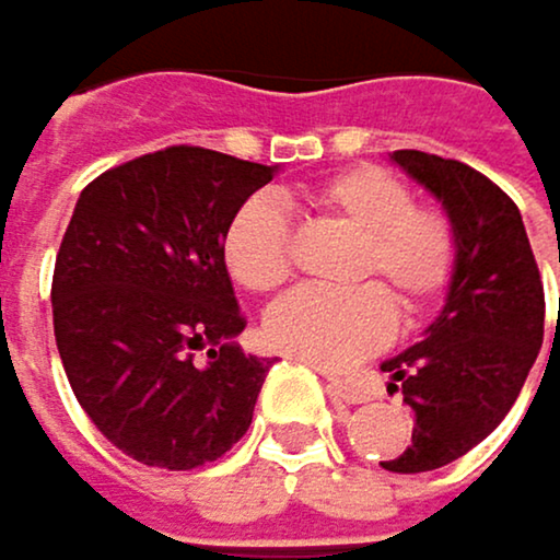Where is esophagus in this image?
Listing matches in <instances>:
<instances>
[{
	"mask_svg": "<svg viewBox=\"0 0 560 560\" xmlns=\"http://www.w3.org/2000/svg\"><path fill=\"white\" fill-rule=\"evenodd\" d=\"M326 390H329L332 397H340V401H347V405H363V401H371V394H366L360 384H350V381H343V377H329V381H326Z\"/></svg>",
	"mask_w": 560,
	"mask_h": 560,
	"instance_id": "obj_1",
	"label": "esophagus"
}]
</instances>
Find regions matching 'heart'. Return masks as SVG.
I'll return each instance as SVG.
<instances>
[{"instance_id": "1", "label": "heart", "mask_w": 560, "mask_h": 560, "mask_svg": "<svg viewBox=\"0 0 560 560\" xmlns=\"http://www.w3.org/2000/svg\"><path fill=\"white\" fill-rule=\"evenodd\" d=\"M313 200L363 234L353 278L381 275L401 308H421L445 292L455 271V231L439 210L415 207L411 186L384 166H350L313 186ZM224 261L234 282L271 292L292 271L289 213L275 197H252L228 224ZM394 305L381 285L295 289L265 316V336L289 357L347 366L387 343Z\"/></svg>"}]
</instances>
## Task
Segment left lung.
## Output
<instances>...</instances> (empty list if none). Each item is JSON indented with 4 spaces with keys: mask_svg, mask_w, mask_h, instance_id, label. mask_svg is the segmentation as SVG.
<instances>
[{
    "mask_svg": "<svg viewBox=\"0 0 560 560\" xmlns=\"http://www.w3.org/2000/svg\"><path fill=\"white\" fill-rule=\"evenodd\" d=\"M390 159L442 203L455 231L439 316L421 343L381 363L387 390H401L415 415L411 445L381 466L429 472L479 445L521 397L544 343V285L521 210L497 183L418 149Z\"/></svg>",
    "mask_w": 560,
    "mask_h": 560,
    "instance_id": "8db88e82",
    "label": "left lung"
}]
</instances>
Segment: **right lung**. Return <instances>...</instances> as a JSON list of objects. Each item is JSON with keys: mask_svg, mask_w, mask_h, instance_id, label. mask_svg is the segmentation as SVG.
<instances>
[{"mask_svg": "<svg viewBox=\"0 0 560 560\" xmlns=\"http://www.w3.org/2000/svg\"><path fill=\"white\" fill-rule=\"evenodd\" d=\"M275 173L170 145L101 173L73 207L54 268V336L73 397L131 459L197 469L252 424L271 360L234 343L244 316L224 234Z\"/></svg>", "mask_w": 560, "mask_h": 560, "instance_id": "add662e5", "label": "right lung"}]
</instances>
